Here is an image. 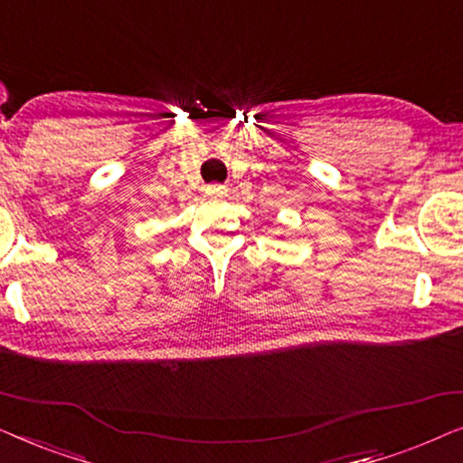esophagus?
Masks as SVG:
<instances>
[{
    "label": "esophagus",
    "instance_id": "1",
    "mask_svg": "<svg viewBox=\"0 0 463 463\" xmlns=\"http://www.w3.org/2000/svg\"><path fill=\"white\" fill-rule=\"evenodd\" d=\"M204 192L206 195H211V198H221V195L227 194V189L223 185H208Z\"/></svg>",
    "mask_w": 463,
    "mask_h": 463
}]
</instances>
